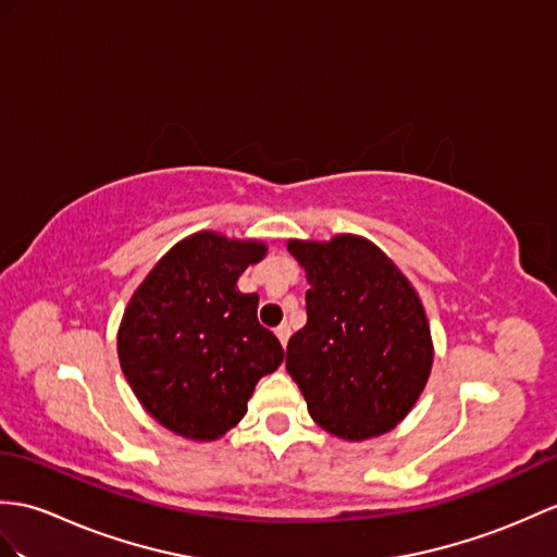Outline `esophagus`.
I'll return each mask as SVG.
<instances>
[{
    "mask_svg": "<svg viewBox=\"0 0 557 557\" xmlns=\"http://www.w3.org/2000/svg\"><path fill=\"white\" fill-rule=\"evenodd\" d=\"M275 334H277V339H280V344H282V346H287V342H289V334H292V330H289L287 325H280V327L275 330Z\"/></svg>",
    "mask_w": 557,
    "mask_h": 557,
    "instance_id": "1",
    "label": "esophagus"
}]
</instances>
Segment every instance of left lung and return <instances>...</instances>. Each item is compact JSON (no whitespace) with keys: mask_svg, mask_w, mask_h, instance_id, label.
Returning a JSON list of instances; mask_svg holds the SVG:
<instances>
[{"mask_svg":"<svg viewBox=\"0 0 557 557\" xmlns=\"http://www.w3.org/2000/svg\"><path fill=\"white\" fill-rule=\"evenodd\" d=\"M306 270V327L287 372L322 430L363 442L408 416L432 370V337L410 282L374 244L289 242Z\"/></svg>","mask_w":557,"mask_h":557,"instance_id":"left-lung-1","label":"left lung"}]
</instances>
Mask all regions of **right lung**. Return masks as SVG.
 I'll return each mask as SVG.
<instances>
[{
	"instance_id": "right-lung-1",
	"label": "right lung",
	"mask_w": 557,
	"mask_h": 557,
	"mask_svg": "<svg viewBox=\"0 0 557 557\" xmlns=\"http://www.w3.org/2000/svg\"><path fill=\"white\" fill-rule=\"evenodd\" d=\"M263 256L261 242L197 232L161 258L125 310L121 368L149 416L180 436H223L256 382L282 363V344L258 322V294L237 289Z\"/></svg>"
}]
</instances>
